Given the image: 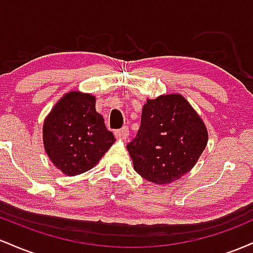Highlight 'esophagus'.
<instances>
[{"mask_svg": "<svg viewBox=\"0 0 253 253\" xmlns=\"http://www.w3.org/2000/svg\"><path fill=\"white\" fill-rule=\"evenodd\" d=\"M114 134H115V136H117V138H119V139H127V138H128V134H129L128 127L124 126L123 128L114 130Z\"/></svg>", "mask_w": 253, "mask_h": 253, "instance_id": "34e87169", "label": "esophagus"}]
</instances>
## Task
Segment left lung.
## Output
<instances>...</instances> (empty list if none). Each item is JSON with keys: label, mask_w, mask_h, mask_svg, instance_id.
<instances>
[{"label": "left lung", "mask_w": 253, "mask_h": 253, "mask_svg": "<svg viewBox=\"0 0 253 253\" xmlns=\"http://www.w3.org/2000/svg\"><path fill=\"white\" fill-rule=\"evenodd\" d=\"M202 119L179 94L147 100L136 136L127 145L134 170L147 181L169 184L193 169L207 146Z\"/></svg>", "instance_id": "left-lung-1"}]
</instances>
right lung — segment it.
<instances>
[{
	"label": "right lung",
	"mask_w": 253,
	"mask_h": 253,
	"mask_svg": "<svg viewBox=\"0 0 253 253\" xmlns=\"http://www.w3.org/2000/svg\"><path fill=\"white\" fill-rule=\"evenodd\" d=\"M95 103L92 95L68 92L43 121L46 153L57 169L68 176L80 175L95 167L115 141Z\"/></svg>",
	"instance_id": "add662e5"
}]
</instances>
